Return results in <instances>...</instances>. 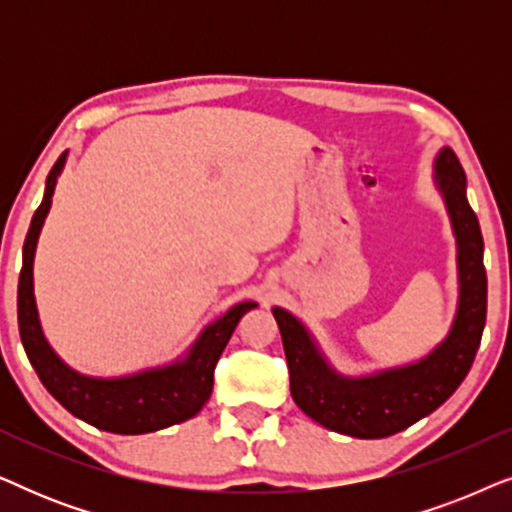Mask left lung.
<instances>
[{
    "label": "left lung",
    "instance_id": "obj_1",
    "mask_svg": "<svg viewBox=\"0 0 512 512\" xmlns=\"http://www.w3.org/2000/svg\"><path fill=\"white\" fill-rule=\"evenodd\" d=\"M433 184L457 242V310L450 331L422 359L345 375L328 361L310 328L284 307H272L289 363L291 396L326 429L352 438H387L431 415L450 398L480 347L487 319V272L478 216L466 198V174L450 146L433 158Z\"/></svg>",
    "mask_w": 512,
    "mask_h": 512
}]
</instances>
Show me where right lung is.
I'll return each instance as SVG.
<instances>
[{
  "label": "right lung",
  "mask_w": 512,
  "mask_h": 512,
  "mask_svg": "<svg viewBox=\"0 0 512 512\" xmlns=\"http://www.w3.org/2000/svg\"><path fill=\"white\" fill-rule=\"evenodd\" d=\"M69 151L55 160L46 177L41 205L32 216L23 244V270L18 279V328L25 354L39 380L62 408L74 417L121 436H139L181 424L202 410L214 387V368L226 349L235 326L249 310L258 307L254 300H242L221 314L219 319L198 333L191 347L165 366H153L118 377H93L74 370L58 356L48 342L34 298V254L41 228L53 205V193L65 170Z\"/></svg>",
  "instance_id": "right-lung-1"
}]
</instances>
